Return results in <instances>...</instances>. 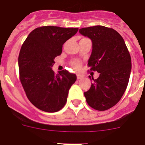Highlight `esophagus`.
I'll list each match as a JSON object with an SVG mask.
<instances>
[{
    "instance_id": "esophagus-1",
    "label": "esophagus",
    "mask_w": 145,
    "mask_h": 145,
    "mask_svg": "<svg viewBox=\"0 0 145 145\" xmlns=\"http://www.w3.org/2000/svg\"><path fill=\"white\" fill-rule=\"evenodd\" d=\"M82 77H83V76L78 74V75H77V79H81V78H82Z\"/></svg>"
}]
</instances>
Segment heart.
<instances>
[{"label": "heart", "instance_id": "heart-1", "mask_svg": "<svg viewBox=\"0 0 145 145\" xmlns=\"http://www.w3.org/2000/svg\"><path fill=\"white\" fill-rule=\"evenodd\" d=\"M83 39H85V38H83ZM70 64H71L75 69H79L81 63L80 61L77 60V59H74V60H72L70 62Z\"/></svg>", "mask_w": 145, "mask_h": 145}]
</instances>
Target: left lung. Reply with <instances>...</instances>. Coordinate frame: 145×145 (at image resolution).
Listing matches in <instances>:
<instances>
[{
  "instance_id": "1",
  "label": "left lung",
  "mask_w": 145,
  "mask_h": 145,
  "mask_svg": "<svg viewBox=\"0 0 145 145\" xmlns=\"http://www.w3.org/2000/svg\"><path fill=\"white\" fill-rule=\"evenodd\" d=\"M80 33L93 41L88 66L100 76L85 92L90 107L105 111L116 105L126 90L131 71V57L122 36L114 29L104 26L82 28ZM89 78L91 79L90 76Z\"/></svg>"
}]
</instances>
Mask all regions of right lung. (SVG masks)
<instances>
[{
    "label": "right lung",
    "instance_id": "1",
    "mask_svg": "<svg viewBox=\"0 0 145 145\" xmlns=\"http://www.w3.org/2000/svg\"><path fill=\"white\" fill-rule=\"evenodd\" d=\"M78 28L38 27L22 45L18 57L20 79L29 100L43 112H56L67 102L69 90L76 81L75 74L64 69L55 74L51 67L61 55L62 45Z\"/></svg>",
    "mask_w": 145,
    "mask_h": 145
}]
</instances>
